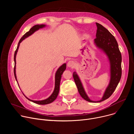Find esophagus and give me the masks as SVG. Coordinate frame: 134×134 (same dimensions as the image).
Masks as SVG:
<instances>
[{"label": "esophagus", "instance_id": "34e87169", "mask_svg": "<svg viewBox=\"0 0 134 134\" xmlns=\"http://www.w3.org/2000/svg\"><path fill=\"white\" fill-rule=\"evenodd\" d=\"M75 65V62H74V61H72V60H70V61H69V62H68V63H67V66L69 67H70V68H73V67H74Z\"/></svg>", "mask_w": 134, "mask_h": 134}]
</instances>
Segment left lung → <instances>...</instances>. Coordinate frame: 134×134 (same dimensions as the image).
<instances>
[{
	"mask_svg": "<svg viewBox=\"0 0 134 134\" xmlns=\"http://www.w3.org/2000/svg\"><path fill=\"white\" fill-rule=\"evenodd\" d=\"M97 31L94 43L108 56L110 65V80L103 97L100 101H93L90 99L83 86L82 82L76 72L73 73V78L81 96L90 102H100L108 99L116 90L121 77V54L118 44L113 35L104 27L96 23Z\"/></svg>",
	"mask_w": 134,
	"mask_h": 134,
	"instance_id": "1",
	"label": "left lung"
}]
</instances>
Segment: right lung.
Returning <instances> with one entry per match:
<instances>
[{"mask_svg":"<svg viewBox=\"0 0 134 134\" xmlns=\"http://www.w3.org/2000/svg\"><path fill=\"white\" fill-rule=\"evenodd\" d=\"M46 25L44 24H41V25H35L34 26H33L29 32H26L22 37L21 39H20V41L18 42V46L17 47V49L15 52L14 53V62H15V66H14V76L15 79L17 82V78H16V54L18 51V49L19 48V46H20V44L21 43V42L24 40L25 38L27 37L28 36H30L31 35H32L33 33H34L35 31H37L38 30H39L40 29H42L43 27H44ZM66 68V64H64L63 65H62L58 69V70H57L56 72H55V86H54V91L53 92V93H52V94L50 95V96L47 98V99H45L44 100H41V101H34V100H32L29 99V98H27L26 97H25V95L24 96L26 97V99H27L29 100L36 103V104H41V105H44V104H49L51 102H52L53 101H54L57 96H58L59 92V87H60V80H61V78H62V75L63 73V72L65 70Z\"/></svg>","mask_w":134,"mask_h":134,"instance_id":"obj_1","label":"right lung"}]
</instances>
